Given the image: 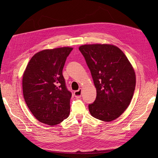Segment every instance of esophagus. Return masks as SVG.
I'll use <instances>...</instances> for the list:
<instances>
[{
	"instance_id": "1",
	"label": "esophagus",
	"mask_w": 158,
	"mask_h": 158,
	"mask_svg": "<svg viewBox=\"0 0 158 158\" xmlns=\"http://www.w3.org/2000/svg\"><path fill=\"white\" fill-rule=\"evenodd\" d=\"M74 96L77 98H80L81 97V95H82V89L80 88L78 90H76L74 93Z\"/></svg>"
}]
</instances>
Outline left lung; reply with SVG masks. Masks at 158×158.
<instances>
[{"instance_id": "left-lung-1", "label": "left lung", "mask_w": 158, "mask_h": 158, "mask_svg": "<svg viewBox=\"0 0 158 158\" xmlns=\"http://www.w3.org/2000/svg\"><path fill=\"white\" fill-rule=\"evenodd\" d=\"M79 50L96 88V99L88 106L89 113L99 120L112 121L131 102L136 86L135 70L124 52L114 45H84Z\"/></svg>"}]
</instances>
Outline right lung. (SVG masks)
<instances>
[{
  "mask_svg": "<svg viewBox=\"0 0 158 158\" xmlns=\"http://www.w3.org/2000/svg\"><path fill=\"white\" fill-rule=\"evenodd\" d=\"M73 49L65 47L37 52L23 75V94L28 108L38 121L50 126L69 116L72 94L66 86L63 69Z\"/></svg>",
  "mask_w": 158,
  "mask_h": 158,
  "instance_id": "add662e5",
  "label": "right lung"
}]
</instances>
